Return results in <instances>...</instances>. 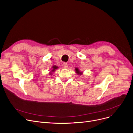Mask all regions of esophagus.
Here are the masks:
<instances>
[{
	"label": "esophagus",
	"mask_w": 133,
	"mask_h": 133,
	"mask_svg": "<svg viewBox=\"0 0 133 133\" xmlns=\"http://www.w3.org/2000/svg\"><path fill=\"white\" fill-rule=\"evenodd\" d=\"M63 67H64L65 69H66V68H68V64H67L66 63H64L63 64Z\"/></svg>",
	"instance_id": "obj_1"
}]
</instances>
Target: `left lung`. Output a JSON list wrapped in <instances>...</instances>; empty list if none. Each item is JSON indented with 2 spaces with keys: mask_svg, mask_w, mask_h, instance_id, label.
Instances as JSON below:
<instances>
[{
  "mask_svg": "<svg viewBox=\"0 0 133 133\" xmlns=\"http://www.w3.org/2000/svg\"><path fill=\"white\" fill-rule=\"evenodd\" d=\"M75 71H76V73L78 75H82L83 74V72H81V71L78 68H75Z\"/></svg>",
  "mask_w": 133,
  "mask_h": 133,
  "instance_id": "obj_1",
  "label": "left lung"
}]
</instances>
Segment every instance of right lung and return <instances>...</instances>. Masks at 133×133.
Returning <instances> with one entry per match:
<instances>
[{"label": "right lung", "instance_id": "1", "mask_svg": "<svg viewBox=\"0 0 133 133\" xmlns=\"http://www.w3.org/2000/svg\"><path fill=\"white\" fill-rule=\"evenodd\" d=\"M58 68V66H56V65H54L52 66V68L51 69V71H50V72H49V75H51L52 74V72H54L55 71V70L56 69H57Z\"/></svg>", "mask_w": 133, "mask_h": 133}]
</instances>
